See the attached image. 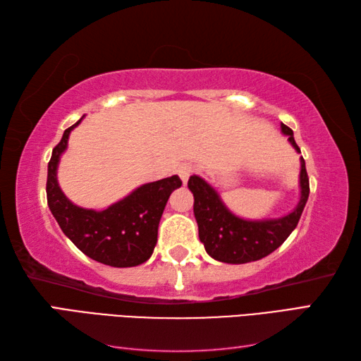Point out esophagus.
I'll return each mask as SVG.
<instances>
[{
	"label": "esophagus",
	"instance_id": "1",
	"mask_svg": "<svg viewBox=\"0 0 361 361\" xmlns=\"http://www.w3.org/2000/svg\"><path fill=\"white\" fill-rule=\"evenodd\" d=\"M192 172H194V169L190 167V166H180V167H178V171H176V173L180 175V178H181V181H183V183H185V185L188 183L189 176L192 175Z\"/></svg>",
	"mask_w": 361,
	"mask_h": 361
}]
</instances>
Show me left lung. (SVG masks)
Listing matches in <instances>:
<instances>
[{
	"label": "left lung",
	"mask_w": 361,
	"mask_h": 361,
	"mask_svg": "<svg viewBox=\"0 0 361 361\" xmlns=\"http://www.w3.org/2000/svg\"><path fill=\"white\" fill-rule=\"evenodd\" d=\"M281 128L282 133L288 136L295 150L301 153L295 142L293 130L286 124H281ZM188 188L194 194V216L198 225V237L204 245L206 252L225 264L252 262L279 248L296 228L310 192L309 176L302 157L301 173H299V188H301L299 203L293 212L279 219L245 220L237 217L221 202L217 190L197 175L190 176Z\"/></svg>",
	"instance_id": "1"
}]
</instances>
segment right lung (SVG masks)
Returning <instances> with one entry per match:
<instances>
[{
	"label": "right lung",
	"mask_w": 361,
	"mask_h": 361,
	"mask_svg": "<svg viewBox=\"0 0 361 361\" xmlns=\"http://www.w3.org/2000/svg\"><path fill=\"white\" fill-rule=\"evenodd\" d=\"M82 119L83 116L65 130L62 140L52 150L46 181L48 206L65 235L83 255L110 267H136L152 256L161 216L169 197L181 186V180L178 175H172L147 183L104 211L74 204L59 186L57 167L71 130Z\"/></svg>",
	"instance_id": "obj_1"
}]
</instances>
